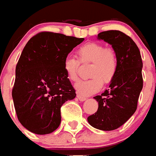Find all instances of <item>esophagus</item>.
<instances>
[{"instance_id": "1", "label": "esophagus", "mask_w": 156, "mask_h": 156, "mask_svg": "<svg viewBox=\"0 0 156 156\" xmlns=\"http://www.w3.org/2000/svg\"><path fill=\"white\" fill-rule=\"evenodd\" d=\"M77 98H78V99H79L80 101H85V99H87L86 97H85V96L80 95V94H78V95H77Z\"/></svg>"}]
</instances>
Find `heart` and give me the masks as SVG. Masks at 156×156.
<instances>
[{"instance_id":"obj_1","label":"heart","mask_w":156,"mask_h":156,"mask_svg":"<svg viewBox=\"0 0 156 156\" xmlns=\"http://www.w3.org/2000/svg\"><path fill=\"white\" fill-rule=\"evenodd\" d=\"M77 55L80 63H90L89 76L91 78L80 80L75 87L80 94L88 95L99 91L105 84H109L115 77L118 67V56L113 48H105L99 43H87L80 47ZM79 61L73 57L64 60L63 68L71 81L78 80Z\"/></svg>"}]
</instances>
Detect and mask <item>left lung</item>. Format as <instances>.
<instances>
[{"instance_id":"obj_1","label":"left lung","mask_w":156,"mask_h":156,"mask_svg":"<svg viewBox=\"0 0 156 156\" xmlns=\"http://www.w3.org/2000/svg\"><path fill=\"white\" fill-rule=\"evenodd\" d=\"M99 39L112 45L118 56V67L110 89L94 97L99 102L97 112L88 117L92 127L113 131L122 126L135 113L143 87L142 60L135 42L119 30L99 33Z\"/></svg>"}]
</instances>
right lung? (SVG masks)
<instances>
[{"label":"right lung","mask_w":156,"mask_h":156,"mask_svg":"<svg viewBox=\"0 0 156 156\" xmlns=\"http://www.w3.org/2000/svg\"><path fill=\"white\" fill-rule=\"evenodd\" d=\"M83 38L43 31L26 43L16 69L12 97L19 121L38 135L54 132L61 123V107L76 94L63 63Z\"/></svg>","instance_id":"right-lung-1"}]
</instances>
